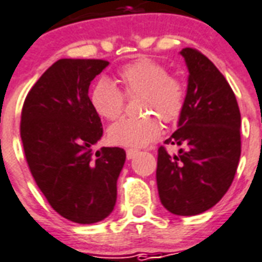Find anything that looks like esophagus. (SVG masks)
I'll list each match as a JSON object with an SVG mask.
<instances>
[{"label": "esophagus", "mask_w": 262, "mask_h": 262, "mask_svg": "<svg viewBox=\"0 0 262 262\" xmlns=\"http://www.w3.org/2000/svg\"><path fill=\"white\" fill-rule=\"evenodd\" d=\"M136 155H139V149H127L126 151L127 159H133Z\"/></svg>", "instance_id": "esophagus-1"}]
</instances>
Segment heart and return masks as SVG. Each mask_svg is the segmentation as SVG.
<instances>
[{"mask_svg": "<svg viewBox=\"0 0 262 262\" xmlns=\"http://www.w3.org/2000/svg\"><path fill=\"white\" fill-rule=\"evenodd\" d=\"M118 81L129 98L139 96L141 114H154L163 122H174L181 117L186 103V87L182 80L168 75V71L149 58L136 59L121 68ZM91 103L102 118H118L125 107V96L110 80L95 85ZM160 135V123L153 115L122 118L108 127V140L115 145L140 148Z\"/></svg>", "mask_w": 262, "mask_h": 262, "instance_id": "obj_1", "label": "heart"}]
</instances>
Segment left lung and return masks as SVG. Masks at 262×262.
<instances>
[{"instance_id": "1", "label": "left lung", "mask_w": 262, "mask_h": 262, "mask_svg": "<svg viewBox=\"0 0 262 262\" xmlns=\"http://www.w3.org/2000/svg\"><path fill=\"white\" fill-rule=\"evenodd\" d=\"M186 103L178 129L158 151L156 183L168 212L194 216L219 203L231 186L241 156V113L230 84L200 51L186 47Z\"/></svg>"}]
</instances>
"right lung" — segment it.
<instances>
[{
  "label": "right lung",
  "mask_w": 262,
  "mask_h": 262,
  "mask_svg": "<svg viewBox=\"0 0 262 262\" xmlns=\"http://www.w3.org/2000/svg\"><path fill=\"white\" fill-rule=\"evenodd\" d=\"M107 67L103 59H59L31 88L21 111L20 136L35 182L57 213L79 224L113 212L126 159L118 147H103L96 158L92 151L103 127L88 90Z\"/></svg>",
  "instance_id": "right-lung-1"
}]
</instances>
